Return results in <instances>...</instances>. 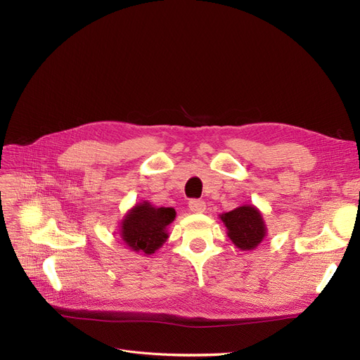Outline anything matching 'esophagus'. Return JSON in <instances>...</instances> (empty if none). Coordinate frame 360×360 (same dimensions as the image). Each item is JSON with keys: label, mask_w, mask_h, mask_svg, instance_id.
I'll list each match as a JSON object with an SVG mask.
<instances>
[{"label": "esophagus", "mask_w": 360, "mask_h": 360, "mask_svg": "<svg viewBox=\"0 0 360 360\" xmlns=\"http://www.w3.org/2000/svg\"><path fill=\"white\" fill-rule=\"evenodd\" d=\"M205 208H207V205H205L204 200L193 199V200H191V202H189V210L192 212H204Z\"/></svg>", "instance_id": "1"}]
</instances>
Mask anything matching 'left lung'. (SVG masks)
Returning a JSON list of instances; mask_svg holds the SVG:
<instances>
[{
  "mask_svg": "<svg viewBox=\"0 0 360 360\" xmlns=\"http://www.w3.org/2000/svg\"><path fill=\"white\" fill-rule=\"evenodd\" d=\"M220 219L227 229L229 239L242 251L255 250L267 235L263 214L255 205H240L220 214Z\"/></svg>",
  "mask_w": 360,
  "mask_h": 360,
  "instance_id": "8db88e82",
  "label": "left lung"
}]
</instances>
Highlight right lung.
Listing matches in <instances>:
<instances>
[{
    "label": "right lung",
    "instance_id": "add662e5",
    "mask_svg": "<svg viewBox=\"0 0 360 360\" xmlns=\"http://www.w3.org/2000/svg\"><path fill=\"white\" fill-rule=\"evenodd\" d=\"M176 219V210L171 207H153L148 200L128 210L121 220L120 235L128 250L152 255L168 239V226Z\"/></svg>",
    "mask_w": 360,
    "mask_h": 360
}]
</instances>
